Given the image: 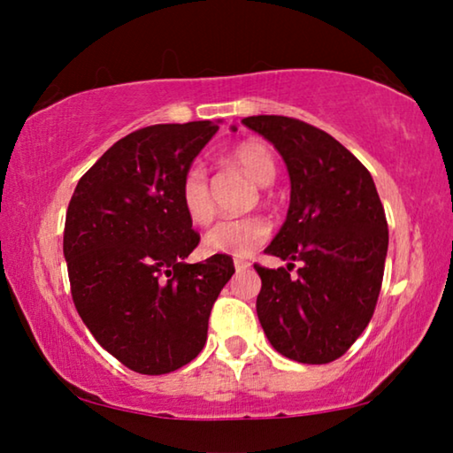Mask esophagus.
I'll return each mask as SVG.
<instances>
[{"instance_id": "obj_1", "label": "esophagus", "mask_w": 453, "mask_h": 453, "mask_svg": "<svg viewBox=\"0 0 453 453\" xmlns=\"http://www.w3.org/2000/svg\"><path fill=\"white\" fill-rule=\"evenodd\" d=\"M250 268H251V264L245 262V259H234V270H237V272H245Z\"/></svg>"}]
</instances>
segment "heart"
I'll list each match as a JSON object with an SVG mask.
<instances>
[{
    "label": "heart",
    "instance_id": "heart-1",
    "mask_svg": "<svg viewBox=\"0 0 453 453\" xmlns=\"http://www.w3.org/2000/svg\"><path fill=\"white\" fill-rule=\"evenodd\" d=\"M228 158L259 185H270L276 179L274 154L262 142H241L233 148ZM179 202H181L185 216L194 225L203 226L214 219L216 206L212 189H210L208 173L202 165H191L183 173L181 183H179ZM270 231V222L257 214L241 216V219H225L206 233L203 250H206V253L245 257L268 241Z\"/></svg>",
    "mask_w": 453,
    "mask_h": 453
}]
</instances>
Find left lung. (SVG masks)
Here are the masks:
<instances>
[{"label": "left lung", "mask_w": 453, "mask_h": 453, "mask_svg": "<svg viewBox=\"0 0 453 453\" xmlns=\"http://www.w3.org/2000/svg\"><path fill=\"white\" fill-rule=\"evenodd\" d=\"M287 163L290 206L265 253L288 259L264 268L257 318L270 344L293 361L332 363L373 318L388 253V220L373 177L324 129L282 115L245 117ZM293 261L302 268L289 278Z\"/></svg>", "instance_id": "obj_1"}]
</instances>
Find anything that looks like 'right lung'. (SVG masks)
<instances>
[{"instance_id":"obj_1","label":"right lung","mask_w":453,"mask_h":453,"mask_svg":"<svg viewBox=\"0 0 453 453\" xmlns=\"http://www.w3.org/2000/svg\"><path fill=\"white\" fill-rule=\"evenodd\" d=\"M216 132L212 121L135 129L84 173L67 206L73 305L96 342L135 373H171L200 355L234 272L222 253L185 264L200 233L179 183Z\"/></svg>"}]
</instances>
